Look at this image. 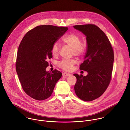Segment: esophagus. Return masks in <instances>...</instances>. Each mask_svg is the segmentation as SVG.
Here are the masks:
<instances>
[{
	"instance_id": "34e87169",
	"label": "esophagus",
	"mask_w": 130,
	"mask_h": 130,
	"mask_svg": "<svg viewBox=\"0 0 130 130\" xmlns=\"http://www.w3.org/2000/svg\"><path fill=\"white\" fill-rule=\"evenodd\" d=\"M70 75H71L70 73H66V72L63 73V74H62V76L63 77H68V76H70Z\"/></svg>"
}]
</instances>
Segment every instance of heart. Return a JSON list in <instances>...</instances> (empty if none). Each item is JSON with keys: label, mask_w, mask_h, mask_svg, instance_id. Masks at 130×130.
I'll list each match as a JSON object with an SVG mask.
<instances>
[{"label": "heart", "mask_w": 130, "mask_h": 130, "mask_svg": "<svg viewBox=\"0 0 130 130\" xmlns=\"http://www.w3.org/2000/svg\"><path fill=\"white\" fill-rule=\"evenodd\" d=\"M62 42L68 45L73 49V52L75 55H80L82 52V41L80 37L75 34H69L65 35L62 39ZM59 47L58 43H54L51 48V52L53 55H57L59 53ZM76 62L74 60H63L61 61L59 65L63 69L70 71Z\"/></svg>", "instance_id": "1"}]
</instances>
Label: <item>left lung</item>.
<instances>
[{"mask_svg": "<svg viewBox=\"0 0 130 130\" xmlns=\"http://www.w3.org/2000/svg\"><path fill=\"white\" fill-rule=\"evenodd\" d=\"M86 36V51L80 69L86 71V76L75 73L77 82L74 89L77 96L85 101L100 97L111 79L114 63V51L105 34L95 25L74 26Z\"/></svg>", "mask_w": 130, "mask_h": 130, "instance_id": "8db88e82", "label": "left lung"}]
</instances>
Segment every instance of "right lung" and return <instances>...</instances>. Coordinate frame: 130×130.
Listing matches in <instances>:
<instances>
[{"mask_svg":"<svg viewBox=\"0 0 130 130\" xmlns=\"http://www.w3.org/2000/svg\"><path fill=\"white\" fill-rule=\"evenodd\" d=\"M67 27L52 25L37 26L28 31L18 47L16 70L23 89L34 99L44 100L52 94L62 73L46 71L52 58V45L62 36Z\"/></svg>","mask_w":130,"mask_h":130,"instance_id":"obj_1","label":"right lung"}]
</instances>
